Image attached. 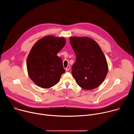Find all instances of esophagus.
I'll return each instance as SVG.
<instances>
[{"label": "esophagus", "mask_w": 134, "mask_h": 134, "mask_svg": "<svg viewBox=\"0 0 134 134\" xmlns=\"http://www.w3.org/2000/svg\"><path fill=\"white\" fill-rule=\"evenodd\" d=\"M70 66H68L65 68V70H66V71H68V70L70 69Z\"/></svg>", "instance_id": "34e87169"}]
</instances>
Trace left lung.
<instances>
[{"instance_id": "1", "label": "left lung", "mask_w": 134, "mask_h": 134, "mask_svg": "<svg viewBox=\"0 0 134 134\" xmlns=\"http://www.w3.org/2000/svg\"><path fill=\"white\" fill-rule=\"evenodd\" d=\"M70 43L76 56L72 75L82 88L91 90L104 80L108 71L105 57L100 47L88 37H70Z\"/></svg>"}]
</instances>
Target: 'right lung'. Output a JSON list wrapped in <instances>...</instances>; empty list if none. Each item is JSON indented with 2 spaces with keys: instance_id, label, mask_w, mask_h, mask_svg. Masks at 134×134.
<instances>
[{
  "instance_id": "add662e5",
  "label": "right lung",
  "mask_w": 134,
  "mask_h": 134,
  "mask_svg": "<svg viewBox=\"0 0 134 134\" xmlns=\"http://www.w3.org/2000/svg\"><path fill=\"white\" fill-rule=\"evenodd\" d=\"M65 43L64 37L49 35L33 46L27 57L26 66L30 79L36 85L48 88L59 82L65 70L62 59L57 54Z\"/></svg>"
}]
</instances>
